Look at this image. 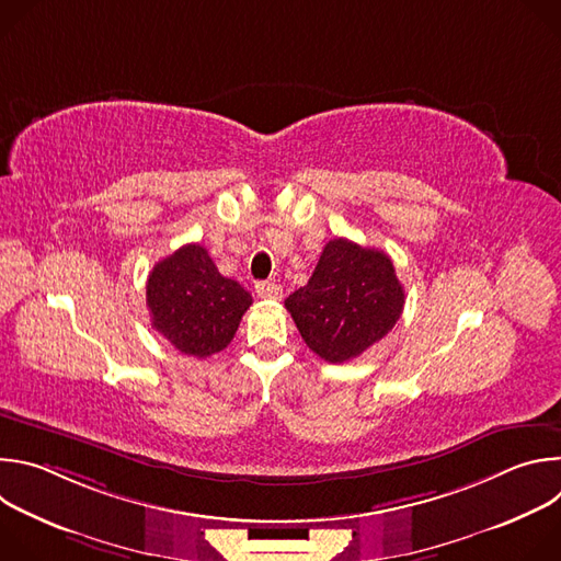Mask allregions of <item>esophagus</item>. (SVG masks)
Instances as JSON below:
<instances>
[{
	"instance_id": "esophagus-1",
	"label": "esophagus",
	"mask_w": 561,
	"mask_h": 561,
	"mask_svg": "<svg viewBox=\"0 0 561 561\" xmlns=\"http://www.w3.org/2000/svg\"><path fill=\"white\" fill-rule=\"evenodd\" d=\"M255 293L264 299H282V286L275 282H257Z\"/></svg>"
}]
</instances>
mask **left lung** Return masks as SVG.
I'll list each match as a JSON object with an SVG mask.
<instances>
[{"instance_id": "8db88e82", "label": "left lung", "mask_w": 561, "mask_h": 561, "mask_svg": "<svg viewBox=\"0 0 561 561\" xmlns=\"http://www.w3.org/2000/svg\"><path fill=\"white\" fill-rule=\"evenodd\" d=\"M404 301L383 251L337 237L324 247L308 284L288 295L286 308L314 355L344 364L388 335Z\"/></svg>"}]
</instances>
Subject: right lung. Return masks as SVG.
<instances>
[{"label":"right lung","instance_id":"right-lung-1","mask_svg":"<svg viewBox=\"0 0 561 561\" xmlns=\"http://www.w3.org/2000/svg\"><path fill=\"white\" fill-rule=\"evenodd\" d=\"M251 304V293L224 277L199 244H186L157 262L146 282L152 329L180 353L199 359L230 344Z\"/></svg>","mask_w":561,"mask_h":561}]
</instances>
